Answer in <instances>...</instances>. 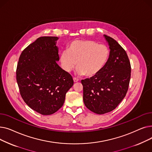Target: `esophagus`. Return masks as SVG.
I'll return each instance as SVG.
<instances>
[{
  "mask_svg": "<svg viewBox=\"0 0 152 152\" xmlns=\"http://www.w3.org/2000/svg\"><path fill=\"white\" fill-rule=\"evenodd\" d=\"M73 81H74V82H75V83H77V82H78L79 80V79H78L77 78L74 77V78H73Z\"/></svg>",
  "mask_w": 152,
  "mask_h": 152,
  "instance_id": "1",
  "label": "esophagus"
}]
</instances>
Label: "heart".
Segmentation results:
<instances>
[{"label":"heart","instance_id":"b5f03b06","mask_svg":"<svg viewBox=\"0 0 152 152\" xmlns=\"http://www.w3.org/2000/svg\"><path fill=\"white\" fill-rule=\"evenodd\" d=\"M109 55V49L104 44L91 40H75L69 44L68 50L61 53L60 60L66 72H70L77 63L78 75L93 76L105 66Z\"/></svg>","mask_w":152,"mask_h":152}]
</instances>
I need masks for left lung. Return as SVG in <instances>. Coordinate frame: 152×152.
<instances>
[{"instance_id":"obj_1","label":"left lung","mask_w":152,"mask_h":152,"mask_svg":"<svg viewBox=\"0 0 152 152\" xmlns=\"http://www.w3.org/2000/svg\"><path fill=\"white\" fill-rule=\"evenodd\" d=\"M104 37L110 49L106 65L97 75L81 81L86 107L99 115L113 110L125 97L131 72L124 49L114 39Z\"/></svg>"}]
</instances>
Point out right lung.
Segmentation results:
<instances>
[{
  "label": "right lung",
  "mask_w": 152,
  "mask_h": 152,
  "mask_svg": "<svg viewBox=\"0 0 152 152\" xmlns=\"http://www.w3.org/2000/svg\"><path fill=\"white\" fill-rule=\"evenodd\" d=\"M57 37L37 39L21 52L17 68V81L21 96L31 109L50 115L63 105L73 77L61 68Z\"/></svg>",
  "instance_id": "add662e5"
}]
</instances>
